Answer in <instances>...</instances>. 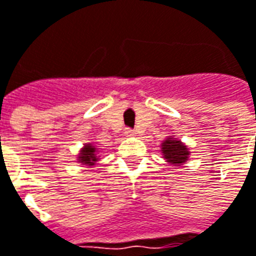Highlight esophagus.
I'll list each match as a JSON object with an SVG mask.
<instances>
[{"instance_id": "esophagus-1", "label": "esophagus", "mask_w": 256, "mask_h": 256, "mask_svg": "<svg viewBox=\"0 0 256 256\" xmlns=\"http://www.w3.org/2000/svg\"><path fill=\"white\" fill-rule=\"evenodd\" d=\"M125 135H126V136H134L135 132H134L132 130H125Z\"/></svg>"}]
</instances>
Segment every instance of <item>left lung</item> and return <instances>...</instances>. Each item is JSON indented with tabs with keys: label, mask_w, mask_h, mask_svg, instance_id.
Here are the masks:
<instances>
[{
	"label": "left lung",
	"mask_w": 256,
	"mask_h": 256,
	"mask_svg": "<svg viewBox=\"0 0 256 256\" xmlns=\"http://www.w3.org/2000/svg\"><path fill=\"white\" fill-rule=\"evenodd\" d=\"M161 152H162L164 160L170 162L174 166H181L190 160V148L178 140L176 136H166L161 144Z\"/></svg>",
	"instance_id": "1"
}]
</instances>
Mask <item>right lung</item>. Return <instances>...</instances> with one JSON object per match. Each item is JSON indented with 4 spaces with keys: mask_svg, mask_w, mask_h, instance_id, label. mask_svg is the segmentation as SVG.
<instances>
[{
    "mask_svg": "<svg viewBox=\"0 0 256 256\" xmlns=\"http://www.w3.org/2000/svg\"><path fill=\"white\" fill-rule=\"evenodd\" d=\"M100 151H98V146L94 145L92 142L84 144V146L80 150V152L76 155V161L81 162V165H85L88 168H92L95 162L100 160Z\"/></svg>",
    "mask_w": 256,
    "mask_h": 256,
    "instance_id": "right-lung-1",
    "label": "right lung"
}]
</instances>
